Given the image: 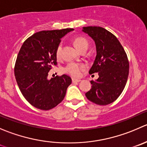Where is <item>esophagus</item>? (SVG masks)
<instances>
[{"label":"esophagus","mask_w":147,"mask_h":147,"mask_svg":"<svg viewBox=\"0 0 147 147\" xmlns=\"http://www.w3.org/2000/svg\"><path fill=\"white\" fill-rule=\"evenodd\" d=\"M72 82H80V80H78V79H75V78H72Z\"/></svg>","instance_id":"34e87169"}]
</instances>
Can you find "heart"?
<instances>
[{
  "label": "heart",
  "mask_w": 147,
  "mask_h": 147,
  "mask_svg": "<svg viewBox=\"0 0 147 147\" xmlns=\"http://www.w3.org/2000/svg\"><path fill=\"white\" fill-rule=\"evenodd\" d=\"M73 44L76 49L80 52H82L83 50H87L88 47V41L82 36H78L75 38L73 40ZM62 45L59 44L57 47L56 49V57L57 59H60L62 57ZM86 68L84 64L78 63V62H69L68 63L65 67L63 68V72L68 75L73 77H80L82 74V72L85 70Z\"/></svg>",
  "instance_id": "obj_1"
}]
</instances>
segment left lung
Masks as SVG:
<instances>
[{"label": "left lung", "mask_w": 147, "mask_h": 147, "mask_svg": "<svg viewBox=\"0 0 147 147\" xmlns=\"http://www.w3.org/2000/svg\"><path fill=\"white\" fill-rule=\"evenodd\" d=\"M82 31L96 46L97 55L89 73L99 75L96 80L90 81L92 87L85 95L97 105H108L120 96L126 86L129 71L127 55L117 38L104 28L87 26Z\"/></svg>", "instance_id": "left-lung-1"}]
</instances>
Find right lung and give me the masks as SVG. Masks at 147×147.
I'll return each mask as SVG.
<instances>
[{"label": "right lung", "mask_w": 147, "mask_h": 147, "mask_svg": "<svg viewBox=\"0 0 147 147\" xmlns=\"http://www.w3.org/2000/svg\"><path fill=\"white\" fill-rule=\"evenodd\" d=\"M73 28L42 31L28 37L20 49L14 74L21 93L31 105L47 111L63 100L72 83L66 75L47 78L57 65L56 49L61 39Z\"/></svg>", "instance_id": "add662e5"}]
</instances>
